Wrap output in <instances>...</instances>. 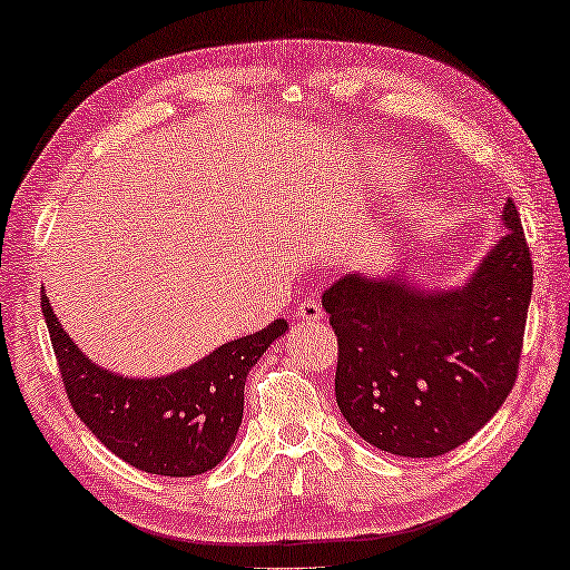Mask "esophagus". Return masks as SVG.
Returning <instances> with one entry per match:
<instances>
[{"instance_id":"obj_1","label":"esophagus","mask_w":570,"mask_h":570,"mask_svg":"<svg viewBox=\"0 0 570 570\" xmlns=\"http://www.w3.org/2000/svg\"><path fill=\"white\" fill-rule=\"evenodd\" d=\"M324 317L322 306L314 299H304L299 306H296V320L302 322H320Z\"/></svg>"}]
</instances>
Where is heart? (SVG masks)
<instances>
[{
	"instance_id": "heart-1",
	"label": "heart",
	"mask_w": 570,
	"mask_h": 570,
	"mask_svg": "<svg viewBox=\"0 0 570 570\" xmlns=\"http://www.w3.org/2000/svg\"><path fill=\"white\" fill-rule=\"evenodd\" d=\"M409 171H411L409 161L393 149H377L367 165V177H373L375 183H381V179H391V177H403L409 175Z\"/></svg>"
}]
</instances>
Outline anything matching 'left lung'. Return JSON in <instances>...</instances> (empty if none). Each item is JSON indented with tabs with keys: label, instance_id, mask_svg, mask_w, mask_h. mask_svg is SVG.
Here are the masks:
<instances>
[{
	"label": "left lung",
	"instance_id": "obj_1",
	"mask_svg": "<svg viewBox=\"0 0 570 570\" xmlns=\"http://www.w3.org/2000/svg\"><path fill=\"white\" fill-rule=\"evenodd\" d=\"M504 233L462 286H421L405 271L345 274L322 296L337 334L334 395L360 439L395 456L462 446L512 391L532 264L512 200Z\"/></svg>",
	"mask_w": 570,
	"mask_h": 570
}]
</instances>
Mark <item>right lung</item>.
<instances>
[{
  "mask_svg": "<svg viewBox=\"0 0 570 570\" xmlns=\"http://www.w3.org/2000/svg\"><path fill=\"white\" fill-rule=\"evenodd\" d=\"M42 317L78 419L126 464L161 476L205 474L223 462L243 419L248 370L288 330L286 320H276L177 373L129 377L83 355L58 322L45 286Z\"/></svg>",
  "mask_w": 570,
  "mask_h": 570,
  "instance_id": "obj_1",
  "label": "right lung"
}]
</instances>
